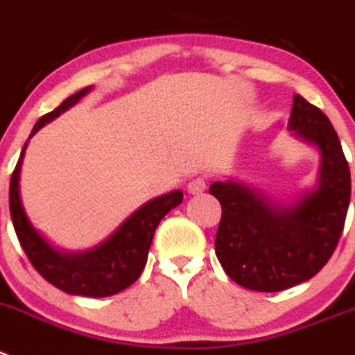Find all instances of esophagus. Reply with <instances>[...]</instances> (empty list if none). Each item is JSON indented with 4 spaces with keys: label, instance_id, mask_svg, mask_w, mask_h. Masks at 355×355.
Instances as JSON below:
<instances>
[{
    "label": "esophagus",
    "instance_id": "esophagus-1",
    "mask_svg": "<svg viewBox=\"0 0 355 355\" xmlns=\"http://www.w3.org/2000/svg\"><path fill=\"white\" fill-rule=\"evenodd\" d=\"M205 187H207V183H205L204 178H193V180H190V183H188L187 188H188V193L198 195L205 190Z\"/></svg>",
    "mask_w": 355,
    "mask_h": 355
}]
</instances>
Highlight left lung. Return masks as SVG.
<instances>
[{
	"label": "left lung",
	"mask_w": 355,
	"mask_h": 355,
	"mask_svg": "<svg viewBox=\"0 0 355 355\" xmlns=\"http://www.w3.org/2000/svg\"><path fill=\"white\" fill-rule=\"evenodd\" d=\"M288 129L320 153L315 188L296 204L279 205L239 181L209 188L223 209L216 256L232 281L252 291L312 279L335 252L349 211L350 168L329 118L296 94Z\"/></svg>",
	"instance_id": "obj_1"
}]
</instances>
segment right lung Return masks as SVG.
I'll return each mask as SVG.
<instances>
[{"label": "right lung", "mask_w": 355, "mask_h": 355, "mask_svg": "<svg viewBox=\"0 0 355 355\" xmlns=\"http://www.w3.org/2000/svg\"><path fill=\"white\" fill-rule=\"evenodd\" d=\"M90 90L92 87H85L80 92L67 97L59 107L43 114L33 127L29 139L43 125L74 106ZM26 148L28 143L24 144L20 151L19 162L10 181V214H12L17 239L31 265L38 270L45 281L67 295L104 298V296L116 295L134 284L146 265L148 251L158 223L171 209L178 207L183 202V191L174 190L141 205L106 241L89 251H59L50 245L46 239L31 225L20 200V167H22Z\"/></svg>", "instance_id": "add662e5"}]
</instances>
